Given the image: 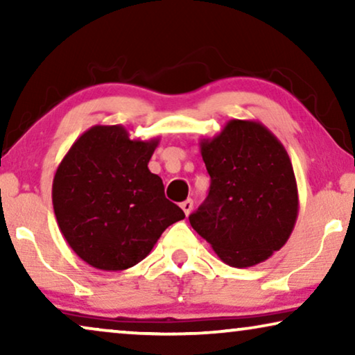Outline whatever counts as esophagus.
I'll list each match as a JSON object with an SVG mask.
<instances>
[{
    "label": "esophagus",
    "instance_id": "obj_1",
    "mask_svg": "<svg viewBox=\"0 0 355 355\" xmlns=\"http://www.w3.org/2000/svg\"><path fill=\"white\" fill-rule=\"evenodd\" d=\"M192 207H193V202H192V198H187L186 202H182V203H181V208H182V210H184V213H186V216L191 215V211H192Z\"/></svg>",
    "mask_w": 355,
    "mask_h": 355
}]
</instances>
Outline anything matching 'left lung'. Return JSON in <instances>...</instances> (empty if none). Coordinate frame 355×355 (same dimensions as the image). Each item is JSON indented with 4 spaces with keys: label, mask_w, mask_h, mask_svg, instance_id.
<instances>
[{
    "label": "left lung",
    "mask_w": 355,
    "mask_h": 355,
    "mask_svg": "<svg viewBox=\"0 0 355 355\" xmlns=\"http://www.w3.org/2000/svg\"><path fill=\"white\" fill-rule=\"evenodd\" d=\"M210 192L189 216L234 268L261 263L288 242L299 213L297 182L283 144L259 121L231 119L200 140Z\"/></svg>",
    "instance_id": "obj_1"
}]
</instances>
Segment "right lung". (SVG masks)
Instances as JSON below:
<instances>
[{"label": "right lung", "mask_w": 355, "mask_h": 355, "mask_svg": "<svg viewBox=\"0 0 355 355\" xmlns=\"http://www.w3.org/2000/svg\"><path fill=\"white\" fill-rule=\"evenodd\" d=\"M159 139H130L123 125H94L72 144L53 179L61 234L85 263L121 271L142 261L186 215L164 197L148 162Z\"/></svg>", "instance_id": "right-lung-1"}]
</instances>
